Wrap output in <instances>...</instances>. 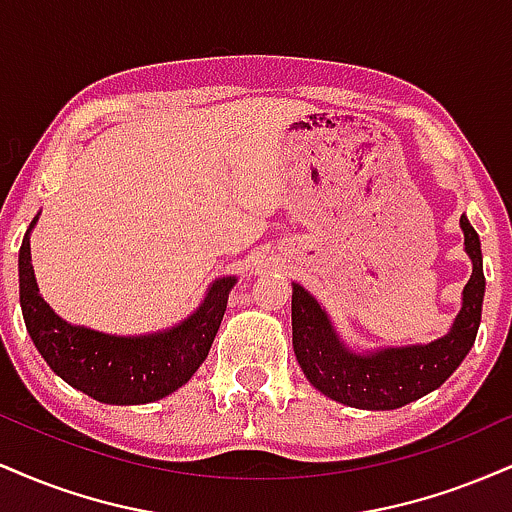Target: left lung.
I'll use <instances>...</instances> for the list:
<instances>
[{
	"label": "left lung",
	"mask_w": 512,
	"mask_h": 512,
	"mask_svg": "<svg viewBox=\"0 0 512 512\" xmlns=\"http://www.w3.org/2000/svg\"><path fill=\"white\" fill-rule=\"evenodd\" d=\"M464 250L472 257V276L462 293V310L445 337L426 346H402L375 354H354L339 342L325 310L303 286L293 284V351L305 378L334 402L356 409H397L428 395L450 378L477 339L484 303L481 243L462 216Z\"/></svg>",
	"instance_id": "left-lung-1"
}]
</instances>
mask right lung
<instances>
[{
	"label": "right lung",
	"mask_w": 512,
	"mask_h": 512,
	"mask_svg": "<svg viewBox=\"0 0 512 512\" xmlns=\"http://www.w3.org/2000/svg\"><path fill=\"white\" fill-rule=\"evenodd\" d=\"M31 228L19 250L23 320L40 356L62 380L98 402L146 404L170 395L195 375L223 320L228 293L236 284L233 276L214 281L197 313L173 330L151 337H110L67 325L40 298L31 267Z\"/></svg>",
	"instance_id": "right-lung-1"
}]
</instances>
